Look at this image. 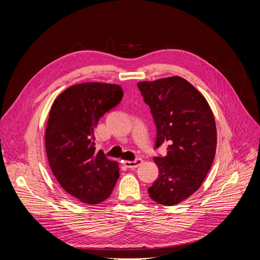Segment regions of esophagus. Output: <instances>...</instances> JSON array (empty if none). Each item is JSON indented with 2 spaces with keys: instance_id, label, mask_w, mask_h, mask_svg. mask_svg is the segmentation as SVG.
Here are the masks:
<instances>
[{
  "instance_id": "obj_1",
  "label": "esophagus",
  "mask_w": 260,
  "mask_h": 260,
  "mask_svg": "<svg viewBox=\"0 0 260 260\" xmlns=\"http://www.w3.org/2000/svg\"><path fill=\"white\" fill-rule=\"evenodd\" d=\"M142 162H143L142 159L138 158V159H136L135 161H128V160L123 161V165H124L128 169H135V168H138L139 166H141Z\"/></svg>"
}]
</instances>
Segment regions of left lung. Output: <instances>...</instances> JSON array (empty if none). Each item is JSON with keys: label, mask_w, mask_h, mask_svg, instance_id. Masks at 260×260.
Returning a JSON list of instances; mask_svg holds the SVG:
<instances>
[{"label": "left lung", "mask_w": 260, "mask_h": 260, "mask_svg": "<svg viewBox=\"0 0 260 260\" xmlns=\"http://www.w3.org/2000/svg\"><path fill=\"white\" fill-rule=\"evenodd\" d=\"M157 127L156 147L168 144L165 157H155L159 176L148 188L154 201L176 206L200 187L212 167L217 132L212 109L188 81L174 76L138 82Z\"/></svg>", "instance_id": "left-lung-1"}]
</instances>
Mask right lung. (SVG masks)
I'll list each match as a JSON object with an SVG mask.
<instances>
[{"mask_svg":"<svg viewBox=\"0 0 260 260\" xmlns=\"http://www.w3.org/2000/svg\"><path fill=\"white\" fill-rule=\"evenodd\" d=\"M122 97L118 84L87 82L66 88L51 106L45 133L49 167L65 192L83 203L107 199L120 176L118 162L95 151L93 132Z\"/></svg>","mask_w":260,"mask_h":260,"instance_id":"1","label":"right lung"}]
</instances>
